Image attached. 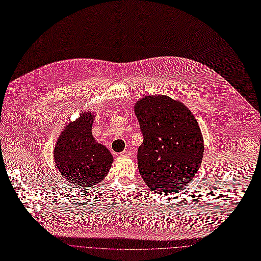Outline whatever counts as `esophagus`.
Instances as JSON below:
<instances>
[{
    "instance_id": "34e87169",
    "label": "esophagus",
    "mask_w": 261,
    "mask_h": 261,
    "mask_svg": "<svg viewBox=\"0 0 261 261\" xmlns=\"http://www.w3.org/2000/svg\"><path fill=\"white\" fill-rule=\"evenodd\" d=\"M119 155H120V156H123V158H129V156L132 155V152L128 151V150H124V151H122Z\"/></svg>"
}]
</instances>
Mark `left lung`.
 <instances>
[{
  "instance_id": "left-lung-1",
  "label": "left lung",
  "mask_w": 261,
  "mask_h": 261,
  "mask_svg": "<svg viewBox=\"0 0 261 261\" xmlns=\"http://www.w3.org/2000/svg\"><path fill=\"white\" fill-rule=\"evenodd\" d=\"M143 143L138 168L156 194L184 187L196 175L203 155L199 126L182 102L167 95H148L136 102Z\"/></svg>"
}]
</instances>
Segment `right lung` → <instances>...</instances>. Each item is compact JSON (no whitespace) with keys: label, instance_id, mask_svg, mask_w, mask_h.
Returning a JSON list of instances; mask_svg holds the SVG:
<instances>
[{"label":"right lung","instance_id":"right-lung-1","mask_svg":"<svg viewBox=\"0 0 261 261\" xmlns=\"http://www.w3.org/2000/svg\"><path fill=\"white\" fill-rule=\"evenodd\" d=\"M93 115L86 112L66 126L55 148L58 171L69 182L91 187L105 178L113 163L110 151L91 134Z\"/></svg>","mask_w":261,"mask_h":261}]
</instances>
